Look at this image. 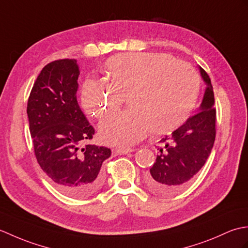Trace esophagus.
<instances>
[{
  "instance_id": "obj_1",
  "label": "esophagus",
  "mask_w": 248,
  "mask_h": 248,
  "mask_svg": "<svg viewBox=\"0 0 248 248\" xmlns=\"http://www.w3.org/2000/svg\"><path fill=\"white\" fill-rule=\"evenodd\" d=\"M133 148H117V149H113V152L116 155H127L130 154V152H133Z\"/></svg>"
}]
</instances>
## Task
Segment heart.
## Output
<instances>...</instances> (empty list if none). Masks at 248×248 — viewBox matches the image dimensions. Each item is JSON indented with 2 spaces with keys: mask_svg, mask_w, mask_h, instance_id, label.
I'll list each match as a JSON object with an SVG mask.
<instances>
[{
  "mask_svg": "<svg viewBox=\"0 0 248 248\" xmlns=\"http://www.w3.org/2000/svg\"><path fill=\"white\" fill-rule=\"evenodd\" d=\"M104 80L83 84L81 105L85 113L102 118L129 96L132 108L108 116L99 125L103 143L129 146L147 133L165 134L182 124L196 105L200 78L192 66L170 54L128 52L104 64Z\"/></svg>",
  "mask_w": 248,
  "mask_h": 248,
  "instance_id": "obj_1",
  "label": "heart"
}]
</instances>
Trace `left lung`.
Segmentation results:
<instances>
[{
  "label": "left lung",
  "mask_w": 248,
  "mask_h": 248,
  "mask_svg": "<svg viewBox=\"0 0 248 248\" xmlns=\"http://www.w3.org/2000/svg\"><path fill=\"white\" fill-rule=\"evenodd\" d=\"M199 70L207 88L197 114L160 140L164 147L146 176L147 186L155 193L181 191L202 170L213 148L217 133L213 87L208 73L202 67Z\"/></svg>",
  "instance_id": "1"
}]
</instances>
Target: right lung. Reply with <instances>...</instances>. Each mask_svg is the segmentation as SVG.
Masks as SVG:
<instances>
[{"label": "right lung", "instance_id": "obj_1", "mask_svg": "<svg viewBox=\"0 0 248 248\" xmlns=\"http://www.w3.org/2000/svg\"><path fill=\"white\" fill-rule=\"evenodd\" d=\"M80 70L76 60H59L43 68L28 101L30 132L37 162L62 193L92 196L103 183L107 147L83 144L94 129L77 100Z\"/></svg>", "mask_w": 248, "mask_h": 248}]
</instances>
